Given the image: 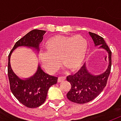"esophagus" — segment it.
<instances>
[{
    "mask_svg": "<svg viewBox=\"0 0 121 121\" xmlns=\"http://www.w3.org/2000/svg\"><path fill=\"white\" fill-rule=\"evenodd\" d=\"M65 80L66 77H65V76H60V77H58V82H62L65 81Z\"/></svg>",
    "mask_w": 121,
    "mask_h": 121,
    "instance_id": "1",
    "label": "esophagus"
}]
</instances>
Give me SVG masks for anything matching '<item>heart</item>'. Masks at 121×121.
I'll return each mask as SVG.
<instances>
[{"mask_svg": "<svg viewBox=\"0 0 121 121\" xmlns=\"http://www.w3.org/2000/svg\"><path fill=\"white\" fill-rule=\"evenodd\" d=\"M46 52L40 53L39 61L48 71L57 68L60 63L71 71H76L84 63L88 50V42L82 35H58L45 42Z\"/></svg>", "mask_w": 121, "mask_h": 121, "instance_id": "heart-1", "label": "heart"}]
</instances>
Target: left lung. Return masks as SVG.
<instances>
[{
    "mask_svg": "<svg viewBox=\"0 0 121 121\" xmlns=\"http://www.w3.org/2000/svg\"><path fill=\"white\" fill-rule=\"evenodd\" d=\"M95 47L103 48L108 54V65L105 72L95 75L91 73L85 63L76 74L69 75L67 80L71 84V89L67 94L70 101L77 104H85L95 99L106 86L112 67V52L104 39L96 34L89 32Z\"/></svg>",
    "mask_w": 121,
    "mask_h": 121,
    "instance_id": "1",
    "label": "left lung"
}]
</instances>
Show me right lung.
<instances>
[{"mask_svg":"<svg viewBox=\"0 0 121 121\" xmlns=\"http://www.w3.org/2000/svg\"><path fill=\"white\" fill-rule=\"evenodd\" d=\"M45 32V30L37 29L28 32L16 42L8 56V74L10 89L21 104L30 108H37L45 102L48 89L57 83L58 77L45 73L38 64L37 71L33 76L26 78H21L12 69L10 57L13 51L19 47H26L34 49L37 52Z\"/></svg>","mask_w":121,"mask_h":121,"instance_id":"right-lung-1","label":"right lung"}]
</instances>
